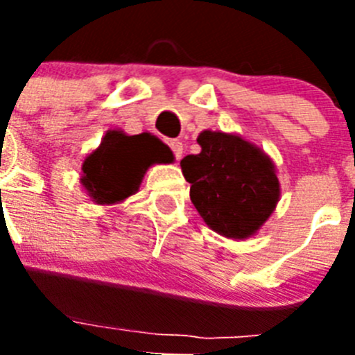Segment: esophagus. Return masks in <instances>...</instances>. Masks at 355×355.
<instances>
[{"label": "esophagus", "instance_id": "34e87169", "mask_svg": "<svg viewBox=\"0 0 355 355\" xmlns=\"http://www.w3.org/2000/svg\"><path fill=\"white\" fill-rule=\"evenodd\" d=\"M168 146H171L175 159H181V156H183V142H180V140H171V142H168Z\"/></svg>", "mask_w": 355, "mask_h": 355}]
</instances>
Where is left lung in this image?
Here are the masks:
<instances>
[{
  "instance_id": "obj_1",
  "label": "left lung",
  "mask_w": 355,
  "mask_h": 355,
  "mask_svg": "<svg viewBox=\"0 0 355 355\" xmlns=\"http://www.w3.org/2000/svg\"><path fill=\"white\" fill-rule=\"evenodd\" d=\"M199 155L181 159L190 199L209 229L231 240L254 236L281 197L277 168L265 150L238 133L205 130Z\"/></svg>"
}]
</instances>
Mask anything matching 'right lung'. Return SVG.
I'll use <instances>...</instances> for the list:
<instances>
[{"mask_svg":"<svg viewBox=\"0 0 355 355\" xmlns=\"http://www.w3.org/2000/svg\"><path fill=\"white\" fill-rule=\"evenodd\" d=\"M171 162L172 150L155 135L108 130L101 144L85 156L80 183L94 205H119L139 192L149 167Z\"/></svg>","mask_w":355,"mask_h":355,"instance_id":"right-lung-1","label":"right lung"}]
</instances>
